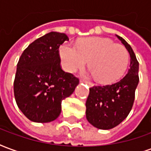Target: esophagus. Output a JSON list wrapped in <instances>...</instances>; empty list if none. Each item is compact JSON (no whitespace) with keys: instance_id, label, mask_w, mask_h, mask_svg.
<instances>
[{"instance_id":"obj_1","label":"esophagus","mask_w":151,"mask_h":151,"mask_svg":"<svg viewBox=\"0 0 151 151\" xmlns=\"http://www.w3.org/2000/svg\"><path fill=\"white\" fill-rule=\"evenodd\" d=\"M80 82H85V83H88V85L90 87L92 86V84L91 83H90V82H88V81H84V80H80Z\"/></svg>"}]
</instances>
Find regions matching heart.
<instances>
[{
  "label": "heart",
  "mask_w": 151,
  "mask_h": 151,
  "mask_svg": "<svg viewBox=\"0 0 151 151\" xmlns=\"http://www.w3.org/2000/svg\"><path fill=\"white\" fill-rule=\"evenodd\" d=\"M63 65L68 71L83 67L88 68L96 81L112 83L118 80L127 68L129 53L124 46L105 38H87L77 42L76 47L64 43L59 48Z\"/></svg>",
  "instance_id": "obj_1"
}]
</instances>
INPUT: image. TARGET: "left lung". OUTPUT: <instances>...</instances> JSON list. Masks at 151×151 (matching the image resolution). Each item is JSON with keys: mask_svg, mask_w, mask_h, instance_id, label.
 <instances>
[{"mask_svg": "<svg viewBox=\"0 0 151 151\" xmlns=\"http://www.w3.org/2000/svg\"><path fill=\"white\" fill-rule=\"evenodd\" d=\"M128 50L130 65L127 74L118 82L89 89L86 101V117L90 124L101 129H110L118 125L131 111L135 90L139 82L136 55L128 42L116 35Z\"/></svg>", "mask_w": 151, "mask_h": 151, "instance_id": "obj_1", "label": "left lung"}]
</instances>
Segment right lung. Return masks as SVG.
<instances>
[{
  "label": "right lung",
  "mask_w": 151,
  "mask_h": 151,
  "mask_svg": "<svg viewBox=\"0 0 151 151\" xmlns=\"http://www.w3.org/2000/svg\"><path fill=\"white\" fill-rule=\"evenodd\" d=\"M69 38L50 32L30 43L17 65L14 83L16 103L32 122L46 123L61 113L63 100L71 96L79 79L63 71L59 48Z\"/></svg>",
  "instance_id": "right-lung-1"
}]
</instances>
